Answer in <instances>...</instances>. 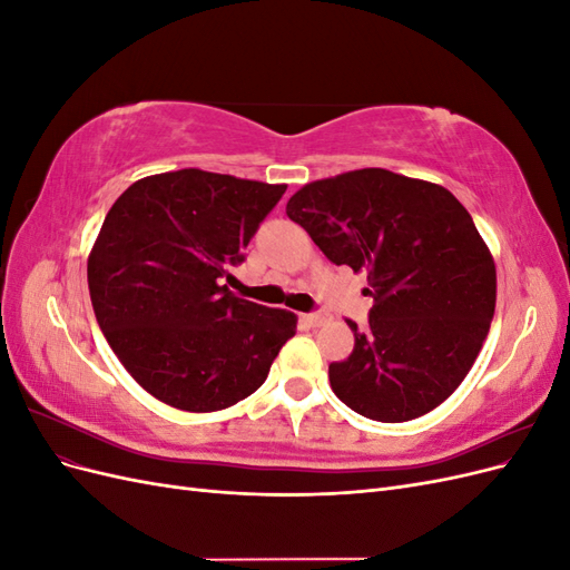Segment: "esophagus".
<instances>
[{"mask_svg":"<svg viewBox=\"0 0 570 570\" xmlns=\"http://www.w3.org/2000/svg\"><path fill=\"white\" fill-rule=\"evenodd\" d=\"M302 318H304V323H306V325L318 327V325H323V323L327 321V314H323V312H314V314H304Z\"/></svg>","mask_w":570,"mask_h":570,"instance_id":"esophagus-1","label":"esophagus"}]
</instances>
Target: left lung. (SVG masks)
<instances>
[{
  "mask_svg": "<svg viewBox=\"0 0 570 570\" xmlns=\"http://www.w3.org/2000/svg\"><path fill=\"white\" fill-rule=\"evenodd\" d=\"M287 216L335 266L364 271L373 299L354 350L327 366L337 400L404 423L440 406L490 333L497 273L471 214L442 185L385 168L304 185Z\"/></svg>",
  "mask_w": 570,
  "mask_h": 570,
  "instance_id": "obj_1",
  "label": "left lung"
}]
</instances>
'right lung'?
Segmentation results:
<instances>
[{
  "instance_id": "1",
  "label": "right lung",
  "mask_w": 570,
  "mask_h": 570,
  "mask_svg": "<svg viewBox=\"0 0 570 570\" xmlns=\"http://www.w3.org/2000/svg\"><path fill=\"white\" fill-rule=\"evenodd\" d=\"M285 189L183 168L114 202L88 258L90 299L120 364L159 402L228 409L264 385L295 335V314L220 285Z\"/></svg>"
}]
</instances>
